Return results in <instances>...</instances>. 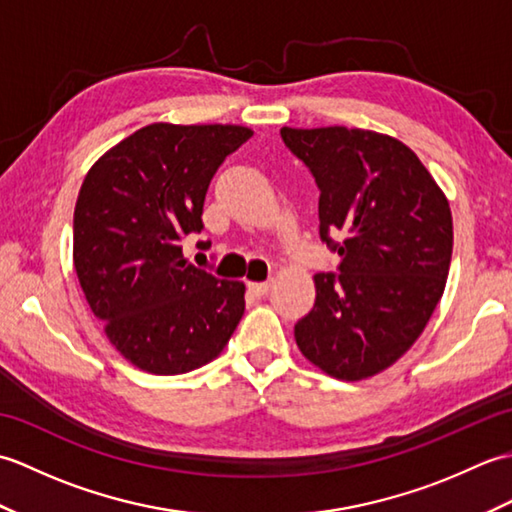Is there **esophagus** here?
I'll return each mask as SVG.
<instances>
[{
  "label": "esophagus",
  "instance_id": "esophagus-1",
  "mask_svg": "<svg viewBox=\"0 0 512 512\" xmlns=\"http://www.w3.org/2000/svg\"><path fill=\"white\" fill-rule=\"evenodd\" d=\"M248 290L253 292L255 297H264V295H268V290H270V281H250Z\"/></svg>",
  "mask_w": 512,
  "mask_h": 512
}]
</instances>
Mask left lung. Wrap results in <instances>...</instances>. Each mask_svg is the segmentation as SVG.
<instances>
[{
  "label": "left lung",
  "mask_w": 512,
  "mask_h": 512,
  "mask_svg": "<svg viewBox=\"0 0 512 512\" xmlns=\"http://www.w3.org/2000/svg\"><path fill=\"white\" fill-rule=\"evenodd\" d=\"M281 138L314 176L319 235L341 255L339 275H314L317 299L295 325L297 345L325 374L369 378L416 343L442 299L453 253L449 200L391 136L284 127Z\"/></svg>",
  "instance_id": "obj_1"
}]
</instances>
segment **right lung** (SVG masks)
<instances>
[{
	"instance_id": "add662e5",
	"label": "right lung",
	"mask_w": 512,
	"mask_h": 512,
	"mask_svg": "<svg viewBox=\"0 0 512 512\" xmlns=\"http://www.w3.org/2000/svg\"><path fill=\"white\" fill-rule=\"evenodd\" d=\"M253 136L242 125L138 129L94 162L74 206V270L107 339L158 376L213 361L244 314L242 281L182 257L211 178Z\"/></svg>"
}]
</instances>
